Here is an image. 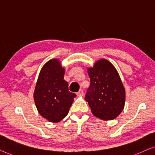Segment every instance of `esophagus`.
<instances>
[{
  "label": "esophagus",
  "instance_id": "obj_1",
  "mask_svg": "<svg viewBox=\"0 0 155 155\" xmlns=\"http://www.w3.org/2000/svg\"><path fill=\"white\" fill-rule=\"evenodd\" d=\"M76 95H77L78 96H84V91H83V90L80 89V90L79 91L76 93Z\"/></svg>",
  "mask_w": 155,
  "mask_h": 155
}]
</instances>
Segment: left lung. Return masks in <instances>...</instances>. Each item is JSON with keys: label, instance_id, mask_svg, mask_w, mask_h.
Masks as SVG:
<instances>
[{"label": "left lung", "instance_id": "8db88e82", "mask_svg": "<svg viewBox=\"0 0 155 155\" xmlns=\"http://www.w3.org/2000/svg\"><path fill=\"white\" fill-rule=\"evenodd\" d=\"M87 71L91 84L85 100L93 115L104 120L116 118L125 102V90L118 72L105 59L96 61Z\"/></svg>", "mask_w": 155, "mask_h": 155}]
</instances>
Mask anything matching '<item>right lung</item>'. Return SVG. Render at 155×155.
Returning a JSON list of instances; mask_svg holds the SVG:
<instances>
[{
  "label": "right lung",
  "instance_id": "obj_1",
  "mask_svg": "<svg viewBox=\"0 0 155 155\" xmlns=\"http://www.w3.org/2000/svg\"><path fill=\"white\" fill-rule=\"evenodd\" d=\"M64 72L59 59H50L41 69L35 88L33 97L38 113L51 123L67 116L76 96L69 91Z\"/></svg>",
  "mask_w": 155,
  "mask_h": 155
}]
</instances>
